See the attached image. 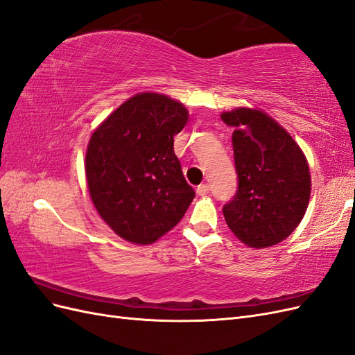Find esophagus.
Masks as SVG:
<instances>
[{
    "label": "esophagus",
    "mask_w": 355,
    "mask_h": 355,
    "mask_svg": "<svg viewBox=\"0 0 355 355\" xmlns=\"http://www.w3.org/2000/svg\"><path fill=\"white\" fill-rule=\"evenodd\" d=\"M209 191H210V187L207 184H201V185L197 187V194L198 196H207Z\"/></svg>",
    "instance_id": "obj_1"
}]
</instances>
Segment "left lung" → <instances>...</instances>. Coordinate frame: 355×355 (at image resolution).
Here are the masks:
<instances>
[{
    "label": "left lung",
    "instance_id": "left-lung-1",
    "mask_svg": "<svg viewBox=\"0 0 355 355\" xmlns=\"http://www.w3.org/2000/svg\"><path fill=\"white\" fill-rule=\"evenodd\" d=\"M235 127L232 148L239 189L222 211L230 230L254 249L282 243L302 220L311 196L304 153L263 111L237 108L220 115Z\"/></svg>",
    "mask_w": 355,
    "mask_h": 355
}]
</instances>
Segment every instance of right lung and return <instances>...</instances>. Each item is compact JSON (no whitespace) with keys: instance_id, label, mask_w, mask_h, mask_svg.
I'll list each match as a JSON object with an SVG mask.
<instances>
[{"instance_id":"1","label":"right lung","mask_w":355,"mask_h":355,"mask_svg":"<svg viewBox=\"0 0 355 355\" xmlns=\"http://www.w3.org/2000/svg\"><path fill=\"white\" fill-rule=\"evenodd\" d=\"M178 101L139 93L96 128L85 178L101 218L121 239L151 244L176 227L196 192L182 173L173 142L188 123Z\"/></svg>"}]
</instances>
